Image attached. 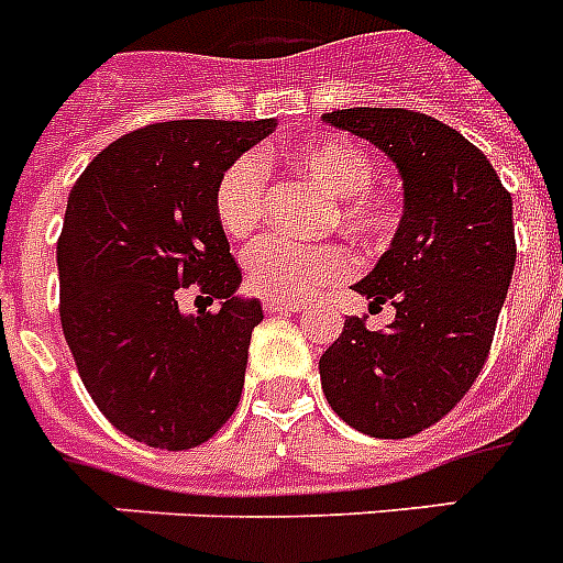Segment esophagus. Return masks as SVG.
I'll return each mask as SVG.
<instances>
[{
    "label": "esophagus",
    "instance_id": "esophagus-1",
    "mask_svg": "<svg viewBox=\"0 0 563 563\" xmlns=\"http://www.w3.org/2000/svg\"><path fill=\"white\" fill-rule=\"evenodd\" d=\"M263 306H266V312L272 314H291V312H303L306 303H300V300L291 303V300H280V297H266Z\"/></svg>",
    "mask_w": 563,
    "mask_h": 563
}]
</instances>
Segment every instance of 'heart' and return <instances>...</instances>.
<instances>
[{"label":"heart","instance_id":"heart-1","mask_svg":"<svg viewBox=\"0 0 563 563\" xmlns=\"http://www.w3.org/2000/svg\"><path fill=\"white\" fill-rule=\"evenodd\" d=\"M291 170L335 199L338 219L353 234L378 236L393 222L390 205L373 181V158L344 135H318L286 155ZM266 164L257 155H240L228 164L213 190L219 225L231 236H249L266 213ZM245 277L260 295L297 300L327 283L346 280L355 272L353 251L341 242L306 245L291 236L268 234L245 251Z\"/></svg>","mask_w":563,"mask_h":563}]
</instances>
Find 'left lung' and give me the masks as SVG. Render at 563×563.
Returning a JSON list of instances; mask_svg holds the SVG:
<instances>
[{
	"mask_svg": "<svg viewBox=\"0 0 563 563\" xmlns=\"http://www.w3.org/2000/svg\"><path fill=\"white\" fill-rule=\"evenodd\" d=\"M396 164L405 210L390 249L353 289L396 309L385 332L346 318L321 355L327 401L355 431L405 440L440 422L486 364L515 272L511 196L472 141L410 109L321 115Z\"/></svg>",
	"mask_w": 563,
	"mask_h": 563,
	"instance_id": "left-lung-1",
	"label": "left lung"
}]
</instances>
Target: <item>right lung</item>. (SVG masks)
Segmentation results:
<instances>
[{
	"label": "right lung",
	"instance_id": "obj_1",
	"mask_svg": "<svg viewBox=\"0 0 563 563\" xmlns=\"http://www.w3.org/2000/svg\"><path fill=\"white\" fill-rule=\"evenodd\" d=\"M277 121H164L109 144L68 194L59 321L86 390L118 431L164 451L208 442L240 405L257 297L217 219L228 164ZM196 282L219 313L185 316Z\"/></svg>",
	"mask_w": 563,
	"mask_h": 563
}]
</instances>
